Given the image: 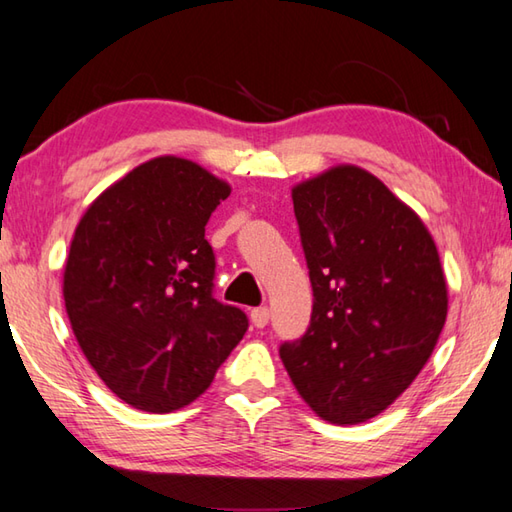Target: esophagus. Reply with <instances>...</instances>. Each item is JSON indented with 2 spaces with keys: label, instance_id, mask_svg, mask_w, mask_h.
Wrapping results in <instances>:
<instances>
[{
  "label": "esophagus",
  "instance_id": "1",
  "mask_svg": "<svg viewBox=\"0 0 512 512\" xmlns=\"http://www.w3.org/2000/svg\"><path fill=\"white\" fill-rule=\"evenodd\" d=\"M268 318H271V311H268V307H257V309L250 311V320H253V325L259 327V329L266 327Z\"/></svg>",
  "mask_w": 512,
  "mask_h": 512
}]
</instances>
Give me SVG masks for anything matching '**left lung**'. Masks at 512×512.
<instances>
[{
    "instance_id": "8db88e82",
    "label": "left lung",
    "mask_w": 512,
    "mask_h": 512,
    "mask_svg": "<svg viewBox=\"0 0 512 512\" xmlns=\"http://www.w3.org/2000/svg\"><path fill=\"white\" fill-rule=\"evenodd\" d=\"M314 309L280 359L332 424L375 418L429 361L447 282L420 216L366 169L341 164L293 187Z\"/></svg>"
}]
</instances>
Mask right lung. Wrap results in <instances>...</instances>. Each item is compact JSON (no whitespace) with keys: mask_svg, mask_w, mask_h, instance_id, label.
<instances>
[{"mask_svg":"<svg viewBox=\"0 0 512 512\" xmlns=\"http://www.w3.org/2000/svg\"><path fill=\"white\" fill-rule=\"evenodd\" d=\"M230 196L196 162L162 155L110 185L76 225L63 296L85 359L140 411L183 409L244 339V311L212 296L205 225Z\"/></svg>","mask_w":512,"mask_h":512,"instance_id":"right-lung-1","label":"right lung"}]
</instances>
